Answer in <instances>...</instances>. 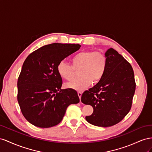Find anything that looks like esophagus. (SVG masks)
Masks as SVG:
<instances>
[{"label": "esophagus", "instance_id": "1", "mask_svg": "<svg viewBox=\"0 0 152 152\" xmlns=\"http://www.w3.org/2000/svg\"><path fill=\"white\" fill-rule=\"evenodd\" d=\"M77 95H78L79 98H80V99H81V95H82V92H77Z\"/></svg>", "mask_w": 152, "mask_h": 152}]
</instances>
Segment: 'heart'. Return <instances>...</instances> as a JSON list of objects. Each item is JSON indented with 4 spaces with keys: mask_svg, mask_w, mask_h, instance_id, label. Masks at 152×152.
<instances>
[{
    "mask_svg": "<svg viewBox=\"0 0 152 152\" xmlns=\"http://www.w3.org/2000/svg\"><path fill=\"white\" fill-rule=\"evenodd\" d=\"M107 60L105 54L99 51H83L74 55L71 65L64 60L57 66L58 75L63 79L70 81L75 76L76 71H79L80 78L67 83L66 88L82 91L92 84L100 81L104 75Z\"/></svg>",
    "mask_w": 152,
    "mask_h": 152,
    "instance_id": "b5f03b06",
    "label": "heart"
}]
</instances>
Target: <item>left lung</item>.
<instances>
[{"label": "left lung", "mask_w": 152, "mask_h": 152, "mask_svg": "<svg viewBox=\"0 0 152 152\" xmlns=\"http://www.w3.org/2000/svg\"><path fill=\"white\" fill-rule=\"evenodd\" d=\"M107 67L102 80L86 90L81 101L93 107L85 118L95 126L107 127L119 123L131 110L136 90L131 65L113 48L105 53Z\"/></svg>", "instance_id": "1"}]
</instances>
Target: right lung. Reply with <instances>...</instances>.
Wrapping results in <instances>:
<instances>
[{"mask_svg": "<svg viewBox=\"0 0 152 152\" xmlns=\"http://www.w3.org/2000/svg\"><path fill=\"white\" fill-rule=\"evenodd\" d=\"M80 47L53 43L34 51L25 59L17 83V99L23 116L31 124L41 128L55 126L67 107L80 102L76 90L61 89L62 79L57 66Z\"/></svg>", "mask_w": 152, "mask_h": 152, "instance_id": "add662e5", "label": "right lung"}]
</instances>
